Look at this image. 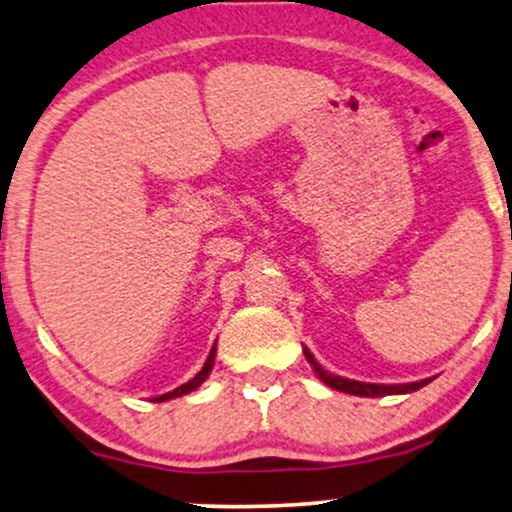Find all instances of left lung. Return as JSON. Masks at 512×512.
Wrapping results in <instances>:
<instances>
[{"instance_id": "1", "label": "left lung", "mask_w": 512, "mask_h": 512, "mask_svg": "<svg viewBox=\"0 0 512 512\" xmlns=\"http://www.w3.org/2000/svg\"><path fill=\"white\" fill-rule=\"evenodd\" d=\"M306 359L309 364L314 366V371L326 383L328 388L333 390H342V393H350V395H362V398H381V395H400V393H412V390L424 388L426 383H431V378H424V381H414V383H400V386H383V383H362V381H350V378H342L335 374H328L321 364L316 362L314 354L304 347Z\"/></svg>"}]
</instances>
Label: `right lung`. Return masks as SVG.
Returning a JSON list of instances; mask_svg holds the SVG:
<instances>
[{
  "label": "right lung",
  "instance_id": "1",
  "mask_svg": "<svg viewBox=\"0 0 512 512\" xmlns=\"http://www.w3.org/2000/svg\"><path fill=\"white\" fill-rule=\"evenodd\" d=\"M213 364H215V347L213 350H210V354H208V359H206V364H203V369L198 371V374L191 378L189 383H184V386H179V388H174V390H170V393H165V395H160V398H155V402H165V400H172V398H179V395H186V393H191V390H196L198 386H201L203 381H206L208 378V374H210V369H213Z\"/></svg>",
  "mask_w": 512,
  "mask_h": 512
}]
</instances>
